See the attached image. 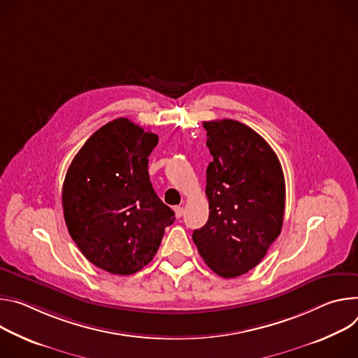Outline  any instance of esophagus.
I'll return each mask as SVG.
<instances>
[{"label": "esophagus", "instance_id": "34e87169", "mask_svg": "<svg viewBox=\"0 0 358 358\" xmlns=\"http://www.w3.org/2000/svg\"><path fill=\"white\" fill-rule=\"evenodd\" d=\"M173 210H175V215H176L178 219H180V217L183 216V213H185V212H183V208H180V206H175Z\"/></svg>", "mask_w": 358, "mask_h": 358}]
</instances>
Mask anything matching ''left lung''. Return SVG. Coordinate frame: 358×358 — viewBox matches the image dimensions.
<instances>
[{"mask_svg": "<svg viewBox=\"0 0 358 358\" xmlns=\"http://www.w3.org/2000/svg\"><path fill=\"white\" fill-rule=\"evenodd\" d=\"M213 161L206 169L209 219L192 239L224 279L256 267L282 231L286 185L279 157L248 125L203 122Z\"/></svg>", "mask_w": 358, "mask_h": 358, "instance_id": "left-lung-1", "label": "left lung"}]
</instances>
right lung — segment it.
<instances>
[{
    "label": "right lung",
    "instance_id": "1",
    "mask_svg": "<svg viewBox=\"0 0 358 358\" xmlns=\"http://www.w3.org/2000/svg\"><path fill=\"white\" fill-rule=\"evenodd\" d=\"M157 135L127 117L99 128L72 159L62 186L68 231L96 267L128 275L161 246L175 212L159 199L148 172Z\"/></svg>",
    "mask_w": 358,
    "mask_h": 358
}]
</instances>
